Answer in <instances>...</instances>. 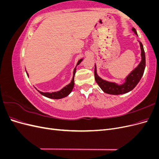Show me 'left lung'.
Here are the masks:
<instances>
[{
  "instance_id": "obj_1",
  "label": "left lung",
  "mask_w": 159,
  "mask_h": 159,
  "mask_svg": "<svg viewBox=\"0 0 159 159\" xmlns=\"http://www.w3.org/2000/svg\"><path fill=\"white\" fill-rule=\"evenodd\" d=\"M132 30L136 35H137V31L134 28H132ZM139 44H140L141 50V61L136 68L126 77L125 79V81L122 84L111 82V81L104 80L101 78L97 74V68H96V65H95V80L103 92L111 95H121L129 92L136 87L139 81L141 80L145 68V51H144L142 43L139 42Z\"/></svg>"
}]
</instances>
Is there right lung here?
<instances>
[{"mask_svg": "<svg viewBox=\"0 0 159 159\" xmlns=\"http://www.w3.org/2000/svg\"><path fill=\"white\" fill-rule=\"evenodd\" d=\"M84 58L82 59H80L78 61V63H77V65L75 66V68L74 70V72H73V78H72V80L71 81V82L68 84L66 85L65 87H64L62 88L61 90L60 91H55V92H42V91H40L39 90H38L36 88V89L39 92L41 95L45 96L46 98H48L50 99H62L64 98H66L68 96L71 92L72 89L74 88V75L75 74V71H76V67L78 66L81 62V61L83 60ZM26 74L28 75V77H29V75L27 73L26 71Z\"/></svg>", "mask_w": 159, "mask_h": 159, "instance_id": "obj_1", "label": "right lung"}]
</instances>
